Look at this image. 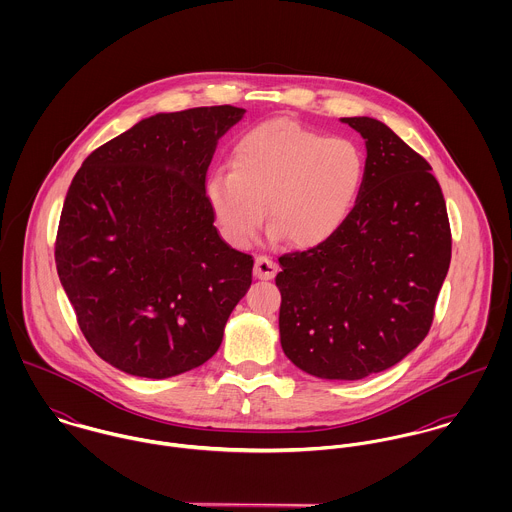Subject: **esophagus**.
<instances>
[{
	"label": "esophagus",
	"instance_id": "obj_1",
	"mask_svg": "<svg viewBox=\"0 0 512 512\" xmlns=\"http://www.w3.org/2000/svg\"><path fill=\"white\" fill-rule=\"evenodd\" d=\"M278 274V264L268 256H258L254 262V276L258 280H272Z\"/></svg>",
	"mask_w": 512,
	"mask_h": 512
}]
</instances>
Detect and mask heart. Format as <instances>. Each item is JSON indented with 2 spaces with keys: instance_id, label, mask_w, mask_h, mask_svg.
<instances>
[{
  "instance_id": "1",
  "label": "heart",
  "mask_w": 512,
  "mask_h": 512,
  "mask_svg": "<svg viewBox=\"0 0 512 512\" xmlns=\"http://www.w3.org/2000/svg\"><path fill=\"white\" fill-rule=\"evenodd\" d=\"M363 155L345 138H323L276 118L246 130L232 147L207 197L224 238L246 246L268 224L295 248H315L347 222L361 185Z\"/></svg>"
}]
</instances>
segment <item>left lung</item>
Wrapping results in <instances>:
<instances>
[{
	"label": "left lung",
	"mask_w": 512,
	"mask_h": 512,
	"mask_svg": "<svg viewBox=\"0 0 512 512\" xmlns=\"http://www.w3.org/2000/svg\"><path fill=\"white\" fill-rule=\"evenodd\" d=\"M341 122L365 140L363 185L333 238L280 256V343L307 374L361 380L400 363L428 335L451 230L422 155L374 118Z\"/></svg>",
	"instance_id": "8db88e82"
}]
</instances>
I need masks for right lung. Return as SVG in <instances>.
<instances>
[{"label": "right lung", "instance_id": "1", "mask_svg": "<svg viewBox=\"0 0 512 512\" xmlns=\"http://www.w3.org/2000/svg\"><path fill=\"white\" fill-rule=\"evenodd\" d=\"M244 112L149 116L76 171L55 262L80 331L108 365L169 378L219 351L254 260L220 238L205 181L220 138Z\"/></svg>", "mask_w": 512, "mask_h": 512}]
</instances>
